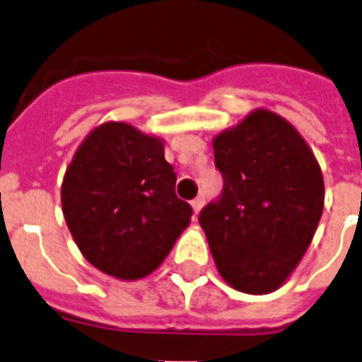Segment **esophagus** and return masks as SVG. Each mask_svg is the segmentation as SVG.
<instances>
[{"instance_id":"1","label":"esophagus","mask_w":362,"mask_h":362,"mask_svg":"<svg viewBox=\"0 0 362 362\" xmlns=\"http://www.w3.org/2000/svg\"><path fill=\"white\" fill-rule=\"evenodd\" d=\"M202 206H204V197H197V199L191 201V208H193V211H195V216L202 210Z\"/></svg>"}]
</instances>
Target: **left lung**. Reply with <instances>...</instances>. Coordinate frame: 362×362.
I'll list each match as a JSON object with an SVG mask.
<instances>
[{"label":"left lung","mask_w":362,"mask_h":362,"mask_svg":"<svg viewBox=\"0 0 362 362\" xmlns=\"http://www.w3.org/2000/svg\"><path fill=\"white\" fill-rule=\"evenodd\" d=\"M211 145L223 193L199 223L217 272L240 292H275L301 262L324 211L318 160L286 119L262 107Z\"/></svg>","instance_id":"left-lung-1"}]
</instances>
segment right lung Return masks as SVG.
Returning a JSON list of instances; mask_svg holds the SVG:
<instances>
[{"label":"right lung","instance_id":"obj_1","mask_svg":"<svg viewBox=\"0 0 362 362\" xmlns=\"http://www.w3.org/2000/svg\"><path fill=\"white\" fill-rule=\"evenodd\" d=\"M161 137L128 122H104L81 141L64 173L61 204L76 245L120 281L151 275L191 221L175 193Z\"/></svg>","mask_w":362,"mask_h":362}]
</instances>
